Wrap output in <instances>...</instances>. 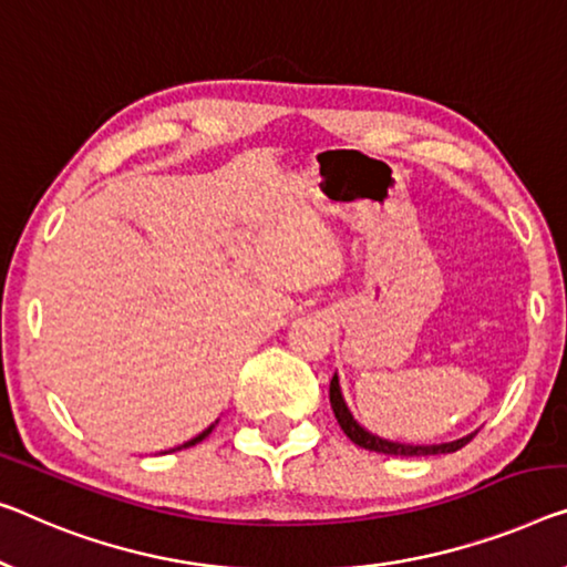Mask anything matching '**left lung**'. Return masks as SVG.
<instances>
[{
    "label": "left lung",
    "instance_id": "obj_1",
    "mask_svg": "<svg viewBox=\"0 0 567 567\" xmlns=\"http://www.w3.org/2000/svg\"><path fill=\"white\" fill-rule=\"evenodd\" d=\"M331 408H333V415L338 420V425H341V430L346 435L351 437L353 443H357L359 447H367V451H374V453H384V455H437V453H455L461 451L463 445L473 441V435L478 433H471L466 437H461V441H453V443H441V445H404V443H392V441H384V437L379 435H371L369 430H364L359 425L357 420H353V415L349 412V408H346L343 402V394H341V386H338V377L333 374L331 379Z\"/></svg>",
    "mask_w": 567,
    "mask_h": 567
}]
</instances>
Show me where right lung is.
<instances>
[{"mask_svg": "<svg viewBox=\"0 0 567 567\" xmlns=\"http://www.w3.org/2000/svg\"><path fill=\"white\" fill-rule=\"evenodd\" d=\"M210 430H214V425H210L208 430H203V433H200V435H196V437H193V441H188V443H183L181 447H190V445H196V443H200V441H203V437H206V435L210 433ZM181 447H175V451H181Z\"/></svg>", "mask_w": 567, "mask_h": 567, "instance_id": "add662e5", "label": "right lung"}]
</instances>
